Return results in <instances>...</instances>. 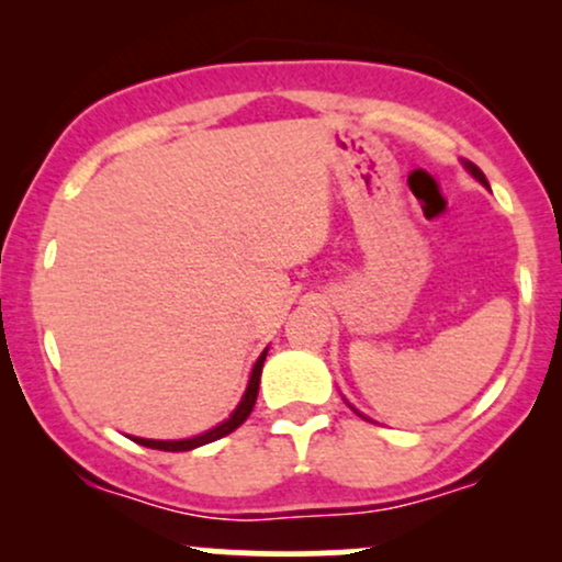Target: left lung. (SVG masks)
<instances>
[{"mask_svg":"<svg viewBox=\"0 0 562 562\" xmlns=\"http://www.w3.org/2000/svg\"><path fill=\"white\" fill-rule=\"evenodd\" d=\"M465 169H468L470 173H473V177H475V179H479V182H481V184H486V187H488V182H486V177H483V171L479 169V166H475V164H470V160H465Z\"/></svg>","mask_w":562,"mask_h":562,"instance_id":"1","label":"left lung"}]
</instances>
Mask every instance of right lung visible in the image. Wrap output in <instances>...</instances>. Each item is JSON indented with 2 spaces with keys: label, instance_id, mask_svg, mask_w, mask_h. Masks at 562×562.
I'll return each instance as SVG.
<instances>
[{
  "label": "right lung",
  "instance_id": "right-lung-1",
  "mask_svg": "<svg viewBox=\"0 0 562 562\" xmlns=\"http://www.w3.org/2000/svg\"><path fill=\"white\" fill-rule=\"evenodd\" d=\"M267 351H269V348H263L261 357L256 359L254 372H250V380H248V389H245L240 404H237V409L232 412L227 420L218 423L216 428L205 430V434H200V436L182 438V441H156V438H134V441L142 443V447H147V449H160V451H190V449H198V447H203V443H211V441H216V438L232 434V430H235V428H240V425H243L245 420H248L250 412H254L256 396H259L261 367H263V359H267Z\"/></svg>",
  "mask_w": 562,
  "mask_h": 562
}]
</instances>
